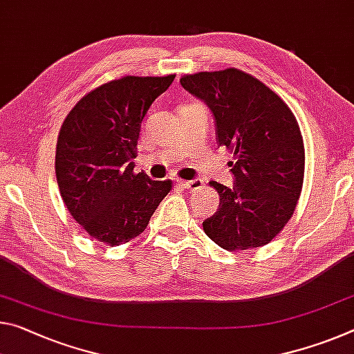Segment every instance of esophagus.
Listing matches in <instances>:
<instances>
[{
	"label": "esophagus",
	"instance_id": "34e87169",
	"mask_svg": "<svg viewBox=\"0 0 354 354\" xmlns=\"http://www.w3.org/2000/svg\"><path fill=\"white\" fill-rule=\"evenodd\" d=\"M178 186L181 189H186V190H197L200 187H203V181L201 179H189V181H181V179H178Z\"/></svg>",
	"mask_w": 354,
	"mask_h": 354
}]
</instances>
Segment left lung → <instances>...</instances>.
<instances>
[{
	"label": "left lung",
	"mask_w": 354,
	"mask_h": 354,
	"mask_svg": "<svg viewBox=\"0 0 354 354\" xmlns=\"http://www.w3.org/2000/svg\"><path fill=\"white\" fill-rule=\"evenodd\" d=\"M179 82L207 105L218 147L233 154V187L209 183L221 203L203 222L205 233L227 250L268 244L301 195L306 156L298 121L276 93L243 71L198 72Z\"/></svg>",
	"instance_id": "obj_1"
}]
</instances>
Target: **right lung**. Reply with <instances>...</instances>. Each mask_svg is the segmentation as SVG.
I'll return each mask as SVG.
<instances>
[{
	"instance_id": "add662e5",
	"label": "right lung",
	"mask_w": 354,
	"mask_h": 354,
	"mask_svg": "<svg viewBox=\"0 0 354 354\" xmlns=\"http://www.w3.org/2000/svg\"><path fill=\"white\" fill-rule=\"evenodd\" d=\"M175 75L122 77L99 86L69 111L56 145L55 171L67 211L89 236L129 243L148 227L171 181L133 173L145 115Z\"/></svg>"
}]
</instances>
